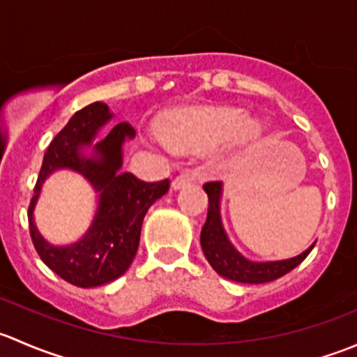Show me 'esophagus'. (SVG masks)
<instances>
[{"mask_svg":"<svg viewBox=\"0 0 357 357\" xmlns=\"http://www.w3.org/2000/svg\"><path fill=\"white\" fill-rule=\"evenodd\" d=\"M190 183H193L192 176H190V174H179V176H176L174 179H172V188H174V190L185 188V186H188Z\"/></svg>","mask_w":357,"mask_h":357,"instance_id":"esophagus-1","label":"esophagus"}]
</instances>
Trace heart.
<instances>
[{"mask_svg":"<svg viewBox=\"0 0 357 357\" xmlns=\"http://www.w3.org/2000/svg\"><path fill=\"white\" fill-rule=\"evenodd\" d=\"M165 142L179 150H200L226 142L229 146L247 145L261 136V126L242 110L185 109L160 122Z\"/></svg>","mask_w":357,"mask_h":357,"instance_id":"b5f03b06","label":"heart"}]
</instances>
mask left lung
Masks as SVG:
<instances>
[{"mask_svg":"<svg viewBox=\"0 0 357 357\" xmlns=\"http://www.w3.org/2000/svg\"><path fill=\"white\" fill-rule=\"evenodd\" d=\"M208 197L207 221L200 233V243L208 264L225 278L240 283H268L282 278L283 275L297 268L312 250L311 245L305 252L294 259L276 262H250L243 259L233 248L221 225L219 215V199H221V181H208L204 185Z\"/></svg>","mask_w":357,"mask_h":357,"instance_id":"obj_1","label":"left lung"}]
</instances>
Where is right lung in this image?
Masks as SVG:
<instances>
[{
    "mask_svg": "<svg viewBox=\"0 0 357 357\" xmlns=\"http://www.w3.org/2000/svg\"><path fill=\"white\" fill-rule=\"evenodd\" d=\"M112 117L102 102L75 112L66 128L52 139L29 204V233L41 261L53 273L81 289L105 285L124 275L139 245L142 222L150 205L169 190V178L143 181L132 172H117L122 143L135 136L128 122H119L98 138V129ZM96 139L100 159H84L78 149ZM59 167L81 172L100 192V208L85 238L68 248L48 246L33 228L31 208L44 178Z\"/></svg>",
    "mask_w": 357,
    "mask_h": 357,
    "instance_id": "add662e5",
    "label": "right lung"
}]
</instances>
